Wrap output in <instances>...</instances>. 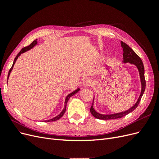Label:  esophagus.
<instances>
[{
  "label": "esophagus",
  "mask_w": 159,
  "mask_h": 159,
  "mask_svg": "<svg viewBox=\"0 0 159 159\" xmlns=\"http://www.w3.org/2000/svg\"><path fill=\"white\" fill-rule=\"evenodd\" d=\"M91 84H92V81H91L90 79H85L83 81V85L84 87H88V86H90Z\"/></svg>",
  "instance_id": "esophagus-1"
}]
</instances>
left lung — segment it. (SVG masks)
I'll return each mask as SVG.
<instances>
[{
  "label": "left lung",
  "instance_id": "8db88e82",
  "mask_svg": "<svg viewBox=\"0 0 159 159\" xmlns=\"http://www.w3.org/2000/svg\"><path fill=\"white\" fill-rule=\"evenodd\" d=\"M121 46L123 49V62H125V63H127V62H129V63L135 65L139 70V74H140L141 81V85H142L141 93L140 96H139L138 101L137 102V103L134 104V106H133L131 108H130L129 109L126 111L117 113V114L107 115H103L102 114H99L96 112L94 110V109L93 108V103H92V105H91V107L90 108V112L91 114H92V115L94 117L99 119H103V120L115 119L121 118L124 116H125L126 115L131 113L137 107L139 103H140L142 96L144 92H145V88H146V81L145 79V68H144L143 63L141 59V57H139L127 44H125V43L122 41H121Z\"/></svg>",
  "mask_w": 159,
  "mask_h": 159
}]
</instances>
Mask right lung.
<instances>
[{
    "label": "right lung",
    "instance_id": "add662e5",
    "mask_svg": "<svg viewBox=\"0 0 159 159\" xmlns=\"http://www.w3.org/2000/svg\"><path fill=\"white\" fill-rule=\"evenodd\" d=\"M37 44V39L36 40H34L31 44L29 45V46H26V47H25V48H23L18 52V54L16 55V57L15 58H14V62H13V64H12V67H11V68L10 69V70H9V71H8V77H9V75H10V74H11V71H12V68H13V66H14V64H15V61H16V60H17V58L18 57V56H20L21 54H22V53H24V52H26V51H28V50H29L30 49H31V48H32L36 44ZM80 90V89H78L77 90H75V91H74V92H72V93H71L70 94H69L68 96H67L66 97V100H65V105H64V109H63V111H62L60 113V115H57V116H56V117H54V118H53V119H50V120H48V121H56V120H58L60 118H61L62 116H63V115L64 114V113H65V111H66V103H67V102H68V100H69V99L70 98V97L71 96H72L73 95H74L75 93H76L77 92H78V91Z\"/></svg>",
    "mask_w": 159,
    "mask_h": 159
}]
</instances>
